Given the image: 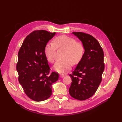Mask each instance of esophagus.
I'll return each mask as SVG.
<instances>
[{
  "label": "esophagus",
  "instance_id": "esophagus-1",
  "mask_svg": "<svg viewBox=\"0 0 122 122\" xmlns=\"http://www.w3.org/2000/svg\"><path fill=\"white\" fill-rule=\"evenodd\" d=\"M60 77H61V78H62V77H65V75L64 74H60Z\"/></svg>",
  "mask_w": 122,
  "mask_h": 122
}]
</instances>
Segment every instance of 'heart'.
<instances>
[{
	"label": "heart",
	"instance_id": "b5f03b06",
	"mask_svg": "<svg viewBox=\"0 0 122 122\" xmlns=\"http://www.w3.org/2000/svg\"><path fill=\"white\" fill-rule=\"evenodd\" d=\"M53 42L48 43L44 49L47 60L51 63L55 61L56 48L66 49L62 56L64 60L57 61L54 65L55 71L61 73H66L71 68L73 63L78 64L82 59L84 47L81 42H76L74 38L65 35L55 38Z\"/></svg>",
	"mask_w": 122,
	"mask_h": 122
}]
</instances>
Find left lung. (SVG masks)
Listing matches in <instances>:
<instances>
[{"instance_id": "1", "label": "left lung", "mask_w": 122, "mask_h": 122, "mask_svg": "<svg viewBox=\"0 0 122 122\" xmlns=\"http://www.w3.org/2000/svg\"><path fill=\"white\" fill-rule=\"evenodd\" d=\"M82 42L84 55L70 76L72 83L69 88L71 96L85 100L94 95L102 81L104 70V53L98 41L93 36L82 32H73Z\"/></svg>"}]
</instances>
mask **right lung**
<instances>
[{
	"mask_svg": "<svg viewBox=\"0 0 122 122\" xmlns=\"http://www.w3.org/2000/svg\"><path fill=\"white\" fill-rule=\"evenodd\" d=\"M55 32L35 30L23 41L18 54L16 69L18 80L27 96L42 101L52 95V84L58 79V74L50 73V68L44 53L49 41Z\"/></svg>",
	"mask_w": 122,
	"mask_h": 122,
	"instance_id": "1",
	"label": "right lung"
}]
</instances>
